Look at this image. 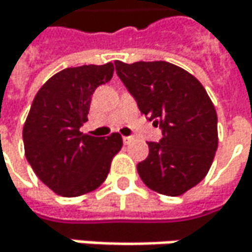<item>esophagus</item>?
<instances>
[{
  "label": "esophagus",
  "instance_id": "1",
  "mask_svg": "<svg viewBox=\"0 0 252 252\" xmlns=\"http://www.w3.org/2000/svg\"><path fill=\"white\" fill-rule=\"evenodd\" d=\"M123 141H124L126 144H129V143L132 141V137H129V135H124V137H123Z\"/></svg>",
  "mask_w": 252,
  "mask_h": 252
}]
</instances>
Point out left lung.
Listing matches in <instances>:
<instances>
[{"instance_id": "1", "label": "left lung", "mask_w": 252, "mask_h": 252, "mask_svg": "<svg viewBox=\"0 0 252 252\" xmlns=\"http://www.w3.org/2000/svg\"><path fill=\"white\" fill-rule=\"evenodd\" d=\"M115 68L141 114L162 129L159 141L147 143L138 175L159 194H184L204 179L218 150V115L206 89L166 61H115Z\"/></svg>"}]
</instances>
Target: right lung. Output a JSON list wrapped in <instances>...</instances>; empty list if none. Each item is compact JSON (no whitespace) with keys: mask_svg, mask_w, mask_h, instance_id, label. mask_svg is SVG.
Masks as SVG:
<instances>
[{"mask_svg":"<svg viewBox=\"0 0 252 252\" xmlns=\"http://www.w3.org/2000/svg\"><path fill=\"white\" fill-rule=\"evenodd\" d=\"M114 76V64L65 68L37 92L23 128L26 159L37 178L63 197L96 189L109 174L123 138L83 134L92 94Z\"/></svg>","mask_w":252,"mask_h":252,"instance_id":"1","label":"right lung"}]
</instances>
